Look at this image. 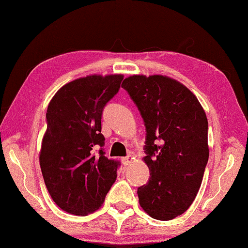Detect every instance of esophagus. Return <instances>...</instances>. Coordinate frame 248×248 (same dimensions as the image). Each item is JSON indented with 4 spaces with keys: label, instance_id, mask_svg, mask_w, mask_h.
<instances>
[{
    "label": "esophagus",
    "instance_id": "34e87169",
    "mask_svg": "<svg viewBox=\"0 0 248 248\" xmlns=\"http://www.w3.org/2000/svg\"><path fill=\"white\" fill-rule=\"evenodd\" d=\"M133 159H134L133 155H130V154H129V155H127V156H125V157L121 158V161H123V164L125 166V165H129L130 163H132Z\"/></svg>",
    "mask_w": 248,
    "mask_h": 248
}]
</instances>
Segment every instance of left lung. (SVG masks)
Listing matches in <instances>:
<instances>
[{
    "label": "left lung",
    "mask_w": 248,
    "mask_h": 248,
    "mask_svg": "<svg viewBox=\"0 0 248 248\" xmlns=\"http://www.w3.org/2000/svg\"><path fill=\"white\" fill-rule=\"evenodd\" d=\"M124 89L146 129L143 161L150 170L138 188L141 208L161 221L173 220L194 202L209 158L208 119L195 94L165 75H131Z\"/></svg>",
    "instance_id": "8db88e82"
}]
</instances>
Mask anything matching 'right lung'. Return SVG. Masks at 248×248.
Wrapping results in <instances>:
<instances>
[{"mask_svg": "<svg viewBox=\"0 0 248 248\" xmlns=\"http://www.w3.org/2000/svg\"><path fill=\"white\" fill-rule=\"evenodd\" d=\"M123 74H93L66 83L50 100L40 169L52 200L63 211L87 216L103 205L119 163L103 146V109L119 91Z\"/></svg>", "mask_w": 248, "mask_h": 248, "instance_id": "obj_1", "label": "right lung"}]
</instances>
